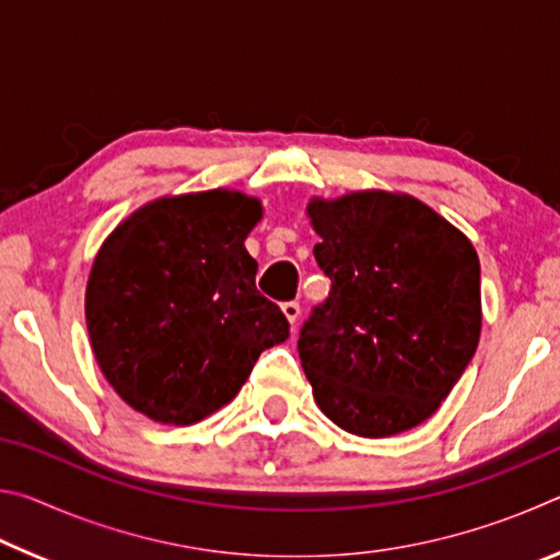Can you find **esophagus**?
<instances>
[{
    "label": "esophagus",
    "mask_w": 560,
    "mask_h": 560,
    "mask_svg": "<svg viewBox=\"0 0 560 560\" xmlns=\"http://www.w3.org/2000/svg\"><path fill=\"white\" fill-rule=\"evenodd\" d=\"M281 311H283V316L289 318V324L293 326L299 320V316H301V306H299V301H287L281 306Z\"/></svg>",
    "instance_id": "esophagus-1"
}]
</instances>
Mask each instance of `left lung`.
I'll return each instance as SVG.
<instances>
[{"label": "left lung", "mask_w": 560, "mask_h": 560, "mask_svg": "<svg viewBox=\"0 0 560 560\" xmlns=\"http://www.w3.org/2000/svg\"><path fill=\"white\" fill-rule=\"evenodd\" d=\"M328 299L299 355L330 422L358 438L422 424L469 365L481 334L479 257L457 226L410 195L363 189L314 197Z\"/></svg>", "instance_id": "left-lung-1"}]
</instances>
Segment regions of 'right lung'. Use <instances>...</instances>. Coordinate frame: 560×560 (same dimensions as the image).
I'll list each match as a JSON object with an SVG mask.
<instances>
[{"instance_id": "1", "label": "right lung", "mask_w": 560, "mask_h": 560, "mask_svg": "<svg viewBox=\"0 0 560 560\" xmlns=\"http://www.w3.org/2000/svg\"><path fill=\"white\" fill-rule=\"evenodd\" d=\"M261 202L236 189L160 197L103 242L86 287L93 355L113 390L160 424H195L289 338L257 291L244 240Z\"/></svg>"}]
</instances>
